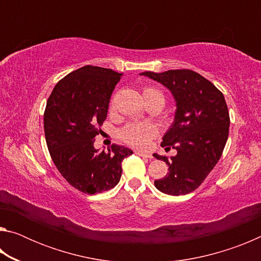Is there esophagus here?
Returning a JSON list of instances; mask_svg holds the SVG:
<instances>
[{
    "label": "esophagus",
    "instance_id": "obj_1",
    "mask_svg": "<svg viewBox=\"0 0 261 261\" xmlns=\"http://www.w3.org/2000/svg\"><path fill=\"white\" fill-rule=\"evenodd\" d=\"M136 154H137V155H139V156H144V158H147V159H153V156L151 155V154H148V153H144V152L138 151V152H136Z\"/></svg>",
    "mask_w": 261,
    "mask_h": 261
}]
</instances>
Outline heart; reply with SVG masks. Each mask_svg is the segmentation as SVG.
Segmentation results:
<instances>
[{"label": "heart", "instance_id": "1", "mask_svg": "<svg viewBox=\"0 0 261 261\" xmlns=\"http://www.w3.org/2000/svg\"><path fill=\"white\" fill-rule=\"evenodd\" d=\"M143 95L144 98L158 95V96H161L163 99V95L161 92L153 87L144 88ZM155 132H156L155 129H154V126L151 124H129L122 130L121 136L123 140L129 145H131V146L144 148L148 145V141L155 136Z\"/></svg>", "mask_w": 261, "mask_h": 261}]
</instances>
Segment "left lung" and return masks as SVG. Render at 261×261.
<instances>
[{
    "label": "left lung",
    "mask_w": 261,
    "mask_h": 261,
    "mask_svg": "<svg viewBox=\"0 0 261 261\" xmlns=\"http://www.w3.org/2000/svg\"><path fill=\"white\" fill-rule=\"evenodd\" d=\"M160 83L173 95L174 121L162 137L161 146L175 148V156H153L167 163L165 177L155 188L170 196H183L204 182L220 160L229 134V112L223 94L213 84L192 70L141 72Z\"/></svg>",
    "instance_id": "8db88e82"
}]
</instances>
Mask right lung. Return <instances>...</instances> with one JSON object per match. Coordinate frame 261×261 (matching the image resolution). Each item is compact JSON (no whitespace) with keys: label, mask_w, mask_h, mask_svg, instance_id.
<instances>
[{"label":"right lung","mask_w":261,"mask_h":261,"mask_svg":"<svg viewBox=\"0 0 261 261\" xmlns=\"http://www.w3.org/2000/svg\"><path fill=\"white\" fill-rule=\"evenodd\" d=\"M123 73L86 65L56 84L47 101L43 125L53 162L68 182L84 193H100L116 187L123 159L130 148L113 145L94 147L99 125L107 117L110 96Z\"/></svg>","instance_id":"1"}]
</instances>
